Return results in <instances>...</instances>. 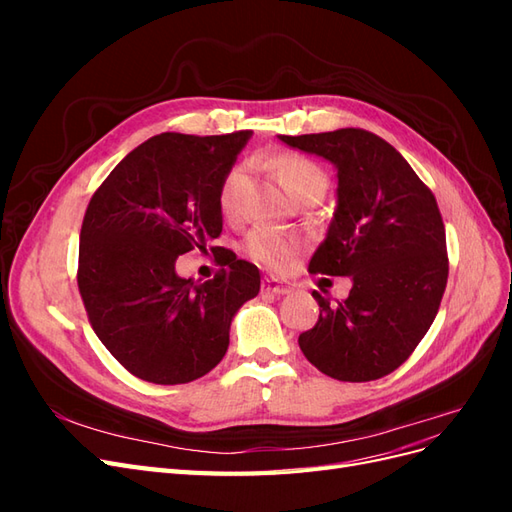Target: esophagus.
Returning a JSON list of instances; mask_svg holds the SVG:
<instances>
[{
    "instance_id": "34e87169",
    "label": "esophagus",
    "mask_w": 512,
    "mask_h": 512,
    "mask_svg": "<svg viewBox=\"0 0 512 512\" xmlns=\"http://www.w3.org/2000/svg\"><path fill=\"white\" fill-rule=\"evenodd\" d=\"M262 290H265L267 294H273V297H284V294L290 292L288 286H284L282 282H277V280H269V277L265 282H262Z\"/></svg>"
}]
</instances>
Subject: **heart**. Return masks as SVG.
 <instances>
[{"instance_id":"obj_1","label":"heart","mask_w":512,"mask_h":512,"mask_svg":"<svg viewBox=\"0 0 512 512\" xmlns=\"http://www.w3.org/2000/svg\"><path fill=\"white\" fill-rule=\"evenodd\" d=\"M273 168L277 179L282 183V188L288 192L290 198L307 188H314V185H327V177H324V173L314 162H309L301 156H292V153L277 156L273 160ZM245 177L247 168L243 164L228 170V175L224 177L220 188V205L224 213H235L237 198L245 183ZM245 250L256 262H260L262 267L282 269L288 265L294 250H297V243L282 235V232H275L271 228H256L250 232V237H247Z\"/></svg>"}]
</instances>
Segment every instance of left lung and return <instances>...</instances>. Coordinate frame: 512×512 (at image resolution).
Instances as JSON below:
<instances>
[{"mask_svg":"<svg viewBox=\"0 0 512 512\" xmlns=\"http://www.w3.org/2000/svg\"><path fill=\"white\" fill-rule=\"evenodd\" d=\"M280 141L333 164L335 211L309 271L352 282L344 301L312 292L320 316L299 346L335 380H378L408 359L438 314L448 258L436 198L371 132L342 128Z\"/></svg>","mask_w":512,"mask_h":512,"instance_id":"obj_1","label":"left lung"}]
</instances>
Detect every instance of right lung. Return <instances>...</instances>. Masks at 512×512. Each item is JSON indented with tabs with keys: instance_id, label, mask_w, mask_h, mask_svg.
<instances>
[{
	"instance_id": "1",
	"label": "right lung",
	"mask_w": 512,
	"mask_h": 512,
	"mask_svg": "<svg viewBox=\"0 0 512 512\" xmlns=\"http://www.w3.org/2000/svg\"><path fill=\"white\" fill-rule=\"evenodd\" d=\"M252 132H164L123 158L91 196L81 228L79 290L91 327L136 378L185 384L218 365L230 324L260 290V273L232 252L209 282L175 262L222 232L220 188Z\"/></svg>"
}]
</instances>
